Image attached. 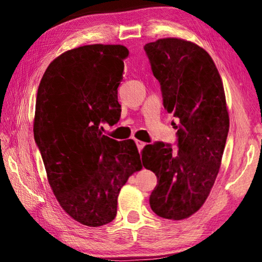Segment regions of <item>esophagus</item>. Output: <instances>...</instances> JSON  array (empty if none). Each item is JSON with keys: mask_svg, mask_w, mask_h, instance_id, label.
<instances>
[{"mask_svg": "<svg viewBox=\"0 0 262 262\" xmlns=\"http://www.w3.org/2000/svg\"><path fill=\"white\" fill-rule=\"evenodd\" d=\"M135 143H136V145H137V148H139V150H141V149L143 148L144 145H145L144 142H142V141H140V140H135Z\"/></svg>", "mask_w": 262, "mask_h": 262, "instance_id": "obj_1", "label": "esophagus"}]
</instances>
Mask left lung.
Masks as SVG:
<instances>
[{
	"instance_id": "1",
	"label": "left lung",
	"mask_w": 262,
	"mask_h": 262,
	"mask_svg": "<svg viewBox=\"0 0 262 262\" xmlns=\"http://www.w3.org/2000/svg\"><path fill=\"white\" fill-rule=\"evenodd\" d=\"M163 105L178 119L177 148L155 142L142 150V163L157 176L150 194L152 211L183 220L200 209L219 173L229 133L224 88L210 55L177 38L145 43Z\"/></svg>"
}]
</instances>
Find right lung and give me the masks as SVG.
<instances>
[{
  "instance_id": "add662e5",
  "label": "right lung",
  "mask_w": 262,
  "mask_h": 262,
  "mask_svg": "<svg viewBox=\"0 0 262 262\" xmlns=\"http://www.w3.org/2000/svg\"><path fill=\"white\" fill-rule=\"evenodd\" d=\"M128 53L121 45L74 48L48 66L38 88L33 133L48 183L63 210L88 227L114 220L119 192L142 167L134 141L111 139L100 126L121 112Z\"/></svg>"
}]
</instances>
